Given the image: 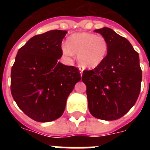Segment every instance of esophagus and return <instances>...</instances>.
Returning <instances> with one entry per match:
<instances>
[{"label":"esophagus","mask_w":150,"mask_h":150,"mask_svg":"<svg viewBox=\"0 0 150 150\" xmlns=\"http://www.w3.org/2000/svg\"><path fill=\"white\" fill-rule=\"evenodd\" d=\"M79 71H80V74H81V76L82 75V71H83V70H82V68H81V67H79Z\"/></svg>","instance_id":"esophagus-1"}]
</instances>
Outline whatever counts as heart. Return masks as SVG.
I'll return each mask as SVG.
<instances>
[{
    "mask_svg": "<svg viewBox=\"0 0 150 150\" xmlns=\"http://www.w3.org/2000/svg\"><path fill=\"white\" fill-rule=\"evenodd\" d=\"M68 45L63 44L61 50L66 56L78 54L80 64L86 68H95L104 61L109 45L104 36L91 33H74L68 39Z\"/></svg>",
    "mask_w": 150,
    "mask_h": 150,
    "instance_id": "1",
    "label": "heart"
}]
</instances>
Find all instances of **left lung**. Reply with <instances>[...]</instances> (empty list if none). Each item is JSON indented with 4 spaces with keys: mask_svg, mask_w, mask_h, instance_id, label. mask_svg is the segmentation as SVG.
I'll list each match as a JSON object with an SVG mask.
<instances>
[{
    "mask_svg": "<svg viewBox=\"0 0 150 150\" xmlns=\"http://www.w3.org/2000/svg\"><path fill=\"white\" fill-rule=\"evenodd\" d=\"M95 32L106 38L109 49L100 65L83 71L82 80L90 114L114 121L127 114L139 97L142 78L139 57L129 41L113 29L103 27Z\"/></svg>",
    "mask_w": 150,
    "mask_h": 150,
    "instance_id": "1",
    "label": "left lung"
}]
</instances>
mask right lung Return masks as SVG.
Here are the masks:
<instances>
[{"label": "right lung", "instance_id": "1", "mask_svg": "<svg viewBox=\"0 0 150 150\" xmlns=\"http://www.w3.org/2000/svg\"><path fill=\"white\" fill-rule=\"evenodd\" d=\"M67 31L50 30L32 37L20 48L11 72V92L18 107L39 122L59 118L75 85L79 69L57 60Z\"/></svg>", "mask_w": 150, "mask_h": 150}]
</instances>
